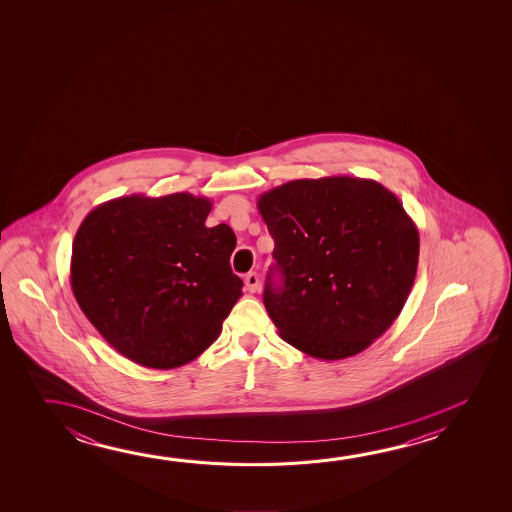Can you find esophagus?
I'll use <instances>...</instances> for the list:
<instances>
[{
    "instance_id": "esophagus-1",
    "label": "esophagus",
    "mask_w": 512,
    "mask_h": 512,
    "mask_svg": "<svg viewBox=\"0 0 512 512\" xmlns=\"http://www.w3.org/2000/svg\"><path fill=\"white\" fill-rule=\"evenodd\" d=\"M244 284L248 287V291L250 293H255L257 289H259V275L257 273H248L246 277H244Z\"/></svg>"
}]
</instances>
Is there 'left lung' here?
Segmentation results:
<instances>
[{
  "mask_svg": "<svg viewBox=\"0 0 512 512\" xmlns=\"http://www.w3.org/2000/svg\"><path fill=\"white\" fill-rule=\"evenodd\" d=\"M282 277L264 305L285 343L321 361L361 353L400 316L418 271L419 232L369 178H302L260 194ZM273 271V268H271Z\"/></svg>",
  "mask_w": 512,
  "mask_h": 512,
  "instance_id": "1",
  "label": "left lung"
}]
</instances>
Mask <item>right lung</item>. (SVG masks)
Masks as SVG:
<instances>
[{
  "mask_svg": "<svg viewBox=\"0 0 512 512\" xmlns=\"http://www.w3.org/2000/svg\"><path fill=\"white\" fill-rule=\"evenodd\" d=\"M209 198L144 194L101 203L73 241L69 280L103 339L144 368L200 357L243 296L232 273L234 230L205 227Z\"/></svg>",
  "mask_w": 512,
  "mask_h": 512,
  "instance_id": "obj_1",
  "label": "right lung"
}]
</instances>
